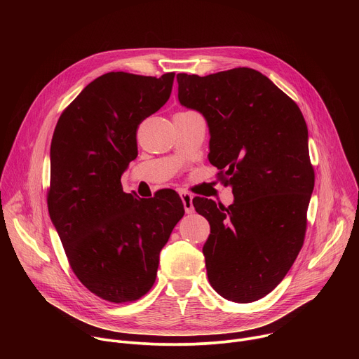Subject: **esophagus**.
Returning <instances> with one entry per match:
<instances>
[{
  "label": "esophagus",
  "mask_w": 359,
  "mask_h": 359,
  "mask_svg": "<svg viewBox=\"0 0 359 359\" xmlns=\"http://www.w3.org/2000/svg\"><path fill=\"white\" fill-rule=\"evenodd\" d=\"M180 197H182V201H183V208H184V212L187 215L193 213L194 212V206H193V196L187 191H182L180 193Z\"/></svg>",
  "instance_id": "1"
}]
</instances>
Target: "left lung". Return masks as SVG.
<instances>
[{"instance_id": "1", "label": "left lung", "mask_w": 359, "mask_h": 359, "mask_svg": "<svg viewBox=\"0 0 359 359\" xmlns=\"http://www.w3.org/2000/svg\"><path fill=\"white\" fill-rule=\"evenodd\" d=\"M177 83L180 105L206 119L209 161L234 194L229 208L193 198L210 223L209 281L226 299L257 301L281 283L304 243L314 189L309 129L295 102L251 68L177 74Z\"/></svg>"}]
</instances>
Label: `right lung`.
<instances>
[{
	"label": "right lung",
	"mask_w": 359,
	"mask_h": 359,
	"mask_svg": "<svg viewBox=\"0 0 359 359\" xmlns=\"http://www.w3.org/2000/svg\"><path fill=\"white\" fill-rule=\"evenodd\" d=\"M173 79V72L96 78L62 112L50 142V222L75 276L111 302L151 288L159 254L184 215L175 190L139 198L121 183L137 156V126L166 104Z\"/></svg>",
	"instance_id": "add662e5"
}]
</instances>
